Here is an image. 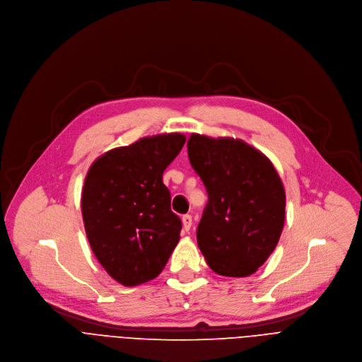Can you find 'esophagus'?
Here are the masks:
<instances>
[{"mask_svg":"<svg viewBox=\"0 0 362 362\" xmlns=\"http://www.w3.org/2000/svg\"><path fill=\"white\" fill-rule=\"evenodd\" d=\"M182 224H183V230L185 231H189L190 227H192V215L186 214L182 216Z\"/></svg>","mask_w":362,"mask_h":362,"instance_id":"obj_1","label":"esophagus"}]
</instances>
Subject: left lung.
<instances>
[{"label":"left lung","instance_id":"left-lung-1","mask_svg":"<svg viewBox=\"0 0 362 362\" xmlns=\"http://www.w3.org/2000/svg\"><path fill=\"white\" fill-rule=\"evenodd\" d=\"M187 156L208 194L197 230L206 263L224 276L255 274L285 221V190L274 164L242 139L199 134L189 136Z\"/></svg>","mask_w":362,"mask_h":362}]
</instances>
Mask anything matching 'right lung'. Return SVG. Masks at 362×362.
<instances>
[{
    "instance_id": "right-lung-1",
    "label": "right lung",
    "mask_w": 362,
    "mask_h": 362,
    "mask_svg": "<svg viewBox=\"0 0 362 362\" xmlns=\"http://www.w3.org/2000/svg\"><path fill=\"white\" fill-rule=\"evenodd\" d=\"M177 132L144 136L90 165L81 194L86 234L94 256L119 284L135 286L160 275L180 238L163 172L180 153Z\"/></svg>"
}]
</instances>
